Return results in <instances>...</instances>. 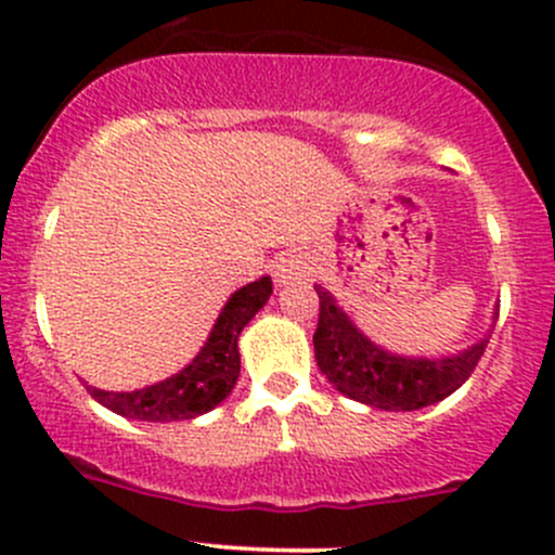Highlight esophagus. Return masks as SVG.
Masks as SVG:
<instances>
[{"label": "esophagus", "instance_id": "34e87169", "mask_svg": "<svg viewBox=\"0 0 555 555\" xmlns=\"http://www.w3.org/2000/svg\"><path fill=\"white\" fill-rule=\"evenodd\" d=\"M311 273L313 260L306 251H287V255L279 257L276 266H273V282H276L279 287H284V284L300 282V279L311 276Z\"/></svg>", "mask_w": 555, "mask_h": 555}]
</instances>
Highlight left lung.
Here are the masks:
<instances>
[{
  "instance_id": "1",
  "label": "left lung",
  "mask_w": 555,
  "mask_h": 555,
  "mask_svg": "<svg viewBox=\"0 0 555 555\" xmlns=\"http://www.w3.org/2000/svg\"><path fill=\"white\" fill-rule=\"evenodd\" d=\"M319 295V324L313 333V354L319 371L349 400L382 411H418L453 395L483 357L489 335L462 354L429 360L384 351L354 327L333 295L313 284Z\"/></svg>"
}]
</instances>
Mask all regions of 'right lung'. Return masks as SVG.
Instances as JSON below:
<instances>
[{
	"mask_svg": "<svg viewBox=\"0 0 555 555\" xmlns=\"http://www.w3.org/2000/svg\"><path fill=\"white\" fill-rule=\"evenodd\" d=\"M271 293V276L257 279L233 293L195 360L166 382L137 391H104L96 386H88V391L112 413L137 422H184L211 411L236 386L242 371L238 335L268 304Z\"/></svg>",
	"mask_w": 555,
	"mask_h": 555,
	"instance_id": "right-lung-1",
	"label": "right lung"
}]
</instances>
